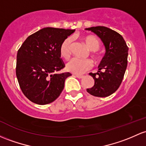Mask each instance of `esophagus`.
<instances>
[{
    "label": "esophagus",
    "instance_id": "esophagus-1",
    "mask_svg": "<svg viewBox=\"0 0 146 146\" xmlns=\"http://www.w3.org/2000/svg\"><path fill=\"white\" fill-rule=\"evenodd\" d=\"M75 77H76V78H79V79H81V78H82L84 76H81V75H75Z\"/></svg>",
    "mask_w": 146,
    "mask_h": 146
}]
</instances>
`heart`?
Here are the masks:
<instances>
[{
    "mask_svg": "<svg viewBox=\"0 0 146 146\" xmlns=\"http://www.w3.org/2000/svg\"><path fill=\"white\" fill-rule=\"evenodd\" d=\"M83 41L89 50H92V55L94 59L98 60L100 55L97 50L100 47V41L98 38L95 36H86L83 37ZM73 42L70 37H68L62 41L60 48V53L62 57L65 60H68L71 56ZM93 63L91 60H80L73 58L66 64V68L68 71L75 74H82L85 73L92 67Z\"/></svg>",
    "mask_w": 146,
    "mask_h": 146,
    "instance_id": "1",
    "label": "heart"
}]
</instances>
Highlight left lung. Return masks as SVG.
Segmentation results:
<instances>
[{"instance_id": "left-lung-1", "label": "left lung", "mask_w": 146, "mask_h": 146, "mask_svg": "<svg viewBox=\"0 0 146 146\" xmlns=\"http://www.w3.org/2000/svg\"><path fill=\"white\" fill-rule=\"evenodd\" d=\"M85 30L98 35L106 48L98 72L89 73L95 83L86 91L94 96H109L117 90L122 82L127 66L128 47L119 33L107 27H91Z\"/></svg>"}]
</instances>
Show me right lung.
Here are the masks:
<instances>
[{"label": "right lung", "mask_w": 146, "mask_h": 146, "mask_svg": "<svg viewBox=\"0 0 146 146\" xmlns=\"http://www.w3.org/2000/svg\"><path fill=\"white\" fill-rule=\"evenodd\" d=\"M75 30L44 28L30 35L17 52L16 75L22 92L30 101L46 105L55 101L70 73H56L65 67L60 53L62 41Z\"/></svg>", "instance_id": "1"}]
</instances>
